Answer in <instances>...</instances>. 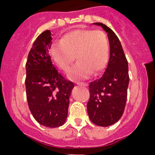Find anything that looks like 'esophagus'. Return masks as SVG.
Segmentation results:
<instances>
[{
	"mask_svg": "<svg viewBox=\"0 0 155 155\" xmlns=\"http://www.w3.org/2000/svg\"><path fill=\"white\" fill-rule=\"evenodd\" d=\"M78 85H81V86H87V83H78Z\"/></svg>",
	"mask_w": 155,
	"mask_h": 155,
	"instance_id": "obj_1",
	"label": "esophagus"
}]
</instances>
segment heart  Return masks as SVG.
<instances>
[{"label": "heart", "instance_id": "obj_1", "mask_svg": "<svg viewBox=\"0 0 155 155\" xmlns=\"http://www.w3.org/2000/svg\"><path fill=\"white\" fill-rule=\"evenodd\" d=\"M53 62L68 73L75 61L78 64L71 70L69 78L74 81L87 78L91 73H101L107 65L109 42L107 35L100 30H75L66 34L60 42L50 49Z\"/></svg>", "mask_w": 155, "mask_h": 155}]
</instances>
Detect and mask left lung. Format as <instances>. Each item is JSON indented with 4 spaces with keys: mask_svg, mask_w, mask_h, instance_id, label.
I'll use <instances>...</instances> for the list:
<instances>
[{
    "mask_svg": "<svg viewBox=\"0 0 155 155\" xmlns=\"http://www.w3.org/2000/svg\"><path fill=\"white\" fill-rule=\"evenodd\" d=\"M93 24L101 26L108 33L110 54L103 74L90 83L87 109L93 124L109 127L116 124L124 112L130 79L128 62L114 31L102 23Z\"/></svg>",
    "mask_w": 155,
    "mask_h": 155,
    "instance_id": "1",
    "label": "left lung"
}]
</instances>
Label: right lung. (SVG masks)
I'll return each instance as SVG.
<instances>
[{"label": "right lung", "mask_w": 155, "mask_h": 155, "mask_svg": "<svg viewBox=\"0 0 155 155\" xmlns=\"http://www.w3.org/2000/svg\"><path fill=\"white\" fill-rule=\"evenodd\" d=\"M52 34L46 30L37 37L29 51L25 70L28 108L39 124L50 128L62 126L68 113L74 83L55 68L49 51Z\"/></svg>", "instance_id": "add662e5"}]
</instances>
